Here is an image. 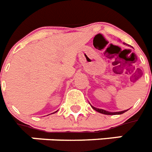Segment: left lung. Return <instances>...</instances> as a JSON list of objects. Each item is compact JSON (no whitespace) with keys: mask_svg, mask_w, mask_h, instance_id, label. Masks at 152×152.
I'll return each instance as SVG.
<instances>
[{"mask_svg":"<svg viewBox=\"0 0 152 152\" xmlns=\"http://www.w3.org/2000/svg\"><path fill=\"white\" fill-rule=\"evenodd\" d=\"M90 106H91L93 109L95 110L96 111L99 112V113H104V114H107V115H116V114H122V113H125L126 111H127V110H122V111H119V112H110V111H107V110H105L95 107H94V106H92L91 104H90Z\"/></svg>","mask_w":152,"mask_h":152,"instance_id":"obj_1","label":"left lung"}]
</instances>
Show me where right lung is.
<instances>
[{
	"label": "right lung",
	"instance_id": "right-lung-1",
	"mask_svg": "<svg viewBox=\"0 0 152 152\" xmlns=\"http://www.w3.org/2000/svg\"><path fill=\"white\" fill-rule=\"evenodd\" d=\"M56 112H57V111H56V112H54V113H56Z\"/></svg>",
	"mask_w": 152,
	"mask_h": 152
}]
</instances>
